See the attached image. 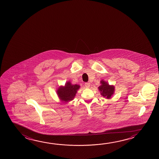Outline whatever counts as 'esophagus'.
Masks as SVG:
<instances>
[{"mask_svg":"<svg viewBox=\"0 0 159 159\" xmlns=\"http://www.w3.org/2000/svg\"><path fill=\"white\" fill-rule=\"evenodd\" d=\"M84 86L86 88H89L90 87V84L89 82H87V83H85V84H84Z\"/></svg>","mask_w":159,"mask_h":159,"instance_id":"1","label":"esophagus"}]
</instances>
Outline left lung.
Here are the masks:
<instances>
[{
    "label": "left lung",
    "mask_w": 159,
    "mask_h": 159,
    "mask_svg": "<svg viewBox=\"0 0 159 159\" xmlns=\"http://www.w3.org/2000/svg\"><path fill=\"white\" fill-rule=\"evenodd\" d=\"M101 85L98 87V89L101 91V95L104 98H110L114 92V87L110 86L105 81H101Z\"/></svg>",
    "instance_id": "8db88e82"
}]
</instances>
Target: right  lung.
Listing matches in <instances>:
<instances>
[{
    "instance_id": "right-lung-1",
    "label": "right lung",
    "mask_w": 159,
    "mask_h": 159,
    "mask_svg": "<svg viewBox=\"0 0 159 159\" xmlns=\"http://www.w3.org/2000/svg\"><path fill=\"white\" fill-rule=\"evenodd\" d=\"M80 87V86L78 84L73 85L69 82H68L65 84V86L59 88L57 91L58 96L62 101L65 102L72 100Z\"/></svg>"
}]
</instances>
